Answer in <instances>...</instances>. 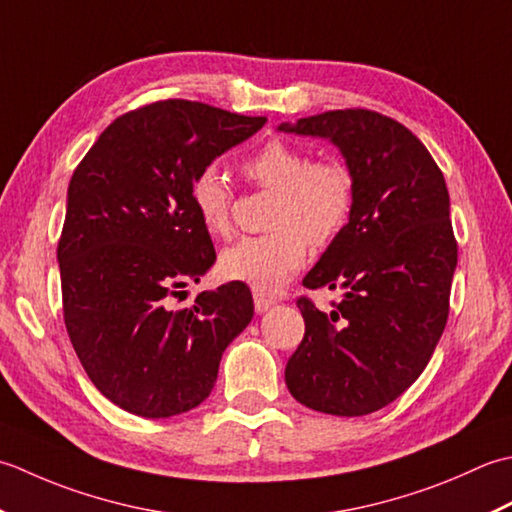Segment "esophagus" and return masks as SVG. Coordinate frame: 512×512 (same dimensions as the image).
I'll return each mask as SVG.
<instances>
[{
    "label": "esophagus",
    "instance_id": "esophagus-1",
    "mask_svg": "<svg viewBox=\"0 0 512 512\" xmlns=\"http://www.w3.org/2000/svg\"><path fill=\"white\" fill-rule=\"evenodd\" d=\"M276 305V300L274 298H267V296H263V294H254V309H256V314H265L267 309H271Z\"/></svg>",
    "mask_w": 512,
    "mask_h": 512
}]
</instances>
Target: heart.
<instances>
[{"mask_svg":"<svg viewBox=\"0 0 512 512\" xmlns=\"http://www.w3.org/2000/svg\"><path fill=\"white\" fill-rule=\"evenodd\" d=\"M238 170L254 187L271 192L263 236H245L218 260L221 274L271 294L296 274L307 258V243L325 247L347 227L356 183L338 159H311L300 145L269 139L247 154ZM192 205L207 234L227 236L232 229V187L214 168H203L190 185Z\"/></svg>","mask_w":512,"mask_h":512,"instance_id":"obj_1","label":"heart"}]
</instances>
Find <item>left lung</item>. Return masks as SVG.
Returning a JSON list of instances; mask_svg holds the SVG:
<instances>
[{"mask_svg":"<svg viewBox=\"0 0 512 512\" xmlns=\"http://www.w3.org/2000/svg\"><path fill=\"white\" fill-rule=\"evenodd\" d=\"M280 130L331 139L356 183L347 227L302 280L344 294L327 314L296 300L305 336L287 389L320 413L367 415L420 378L446 327L457 241L444 174L409 128L375 110H329Z\"/></svg>","mask_w":512,"mask_h":512,"instance_id":"8db88e82","label":"left lung"}]
</instances>
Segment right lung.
<instances>
[{"label":"right lung","mask_w":512,"mask_h":512,"mask_svg":"<svg viewBox=\"0 0 512 512\" xmlns=\"http://www.w3.org/2000/svg\"><path fill=\"white\" fill-rule=\"evenodd\" d=\"M265 117L165 99L114 119L68 185L57 260L72 347L92 384L141 417H172L212 393L223 351L254 316L247 285L170 298L214 265L190 185Z\"/></svg>","instance_id":"1"}]
</instances>
